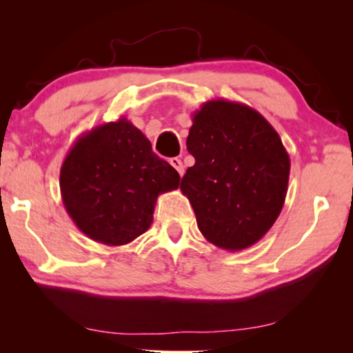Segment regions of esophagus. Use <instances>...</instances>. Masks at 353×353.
Returning <instances> with one entry per match:
<instances>
[{"instance_id":"34e87169","label":"esophagus","mask_w":353,"mask_h":353,"mask_svg":"<svg viewBox=\"0 0 353 353\" xmlns=\"http://www.w3.org/2000/svg\"><path fill=\"white\" fill-rule=\"evenodd\" d=\"M170 163H172V167L175 168V170L180 173V176H183V173H185V167H183V162H181V159H178V157H172L170 159Z\"/></svg>"}]
</instances>
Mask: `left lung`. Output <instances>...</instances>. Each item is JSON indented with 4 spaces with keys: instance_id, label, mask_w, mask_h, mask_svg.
<instances>
[{
    "instance_id": "8db88e82",
    "label": "left lung",
    "mask_w": 353,
    "mask_h": 353,
    "mask_svg": "<svg viewBox=\"0 0 353 353\" xmlns=\"http://www.w3.org/2000/svg\"><path fill=\"white\" fill-rule=\"evenodd\" d=\"M186 148L196 163L180 190L202 236L230 252L259 243L281 214L291 172L276 130L249 105L212 99L192 114Z\"/></svg>"
}]
</instances>
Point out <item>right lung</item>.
<instances>
[{"instance_id":"1","label":"right lung","mask_w":353,"mask_h":353,"mask_svg":"<svg viewBox=\"0 0 353 353\" xmlns=\"http://www.w3.org/2000/svg\"><path fill=\"white\" fill-rule=\"evenodd\" d=\"M59 186L81 233L96 243L123 245L149 230L159 194L178 190L180 175L122 117L77 138L62 162Z\"/></svg>"}]
</instances>
